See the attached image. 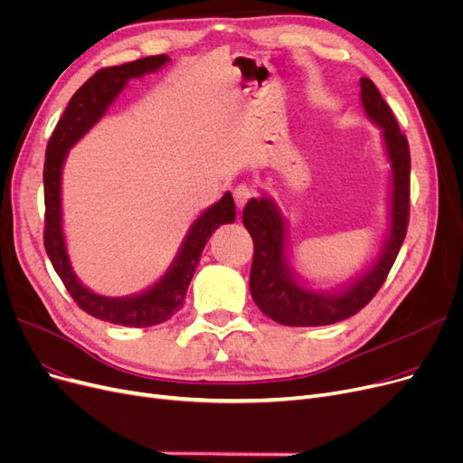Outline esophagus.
Here are the masks:
<instances>
[{
	"instance_id": "1",
	"label": "esophagus",
	"mask_w": 463,
	"mask_h": 463,
	"mask_svg": "<svg viewBox=\"0 0 463 463\" xmlns=\"http://www.w3.org/2000/svg\"><path fill=\"white\" fill-rule=\"evenodd\" d=\"M232 196H234V202H236V205H238V210H242L244 205L255 196V188H253L251 184L242 183V184H238V186L234 188Z\"/></svg>"
}]
</instances>
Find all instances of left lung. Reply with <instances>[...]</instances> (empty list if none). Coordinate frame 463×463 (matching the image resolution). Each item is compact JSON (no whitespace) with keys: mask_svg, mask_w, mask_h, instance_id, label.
Instances as JSON below:
<instances>
[{"mask_svg":"<svg viewBox=\"0 0 463 463\" xmlns=\"http://www.w3.org/2000/svg\"><path fill=\"white\" fill-rule=\"evenodd\" d=\"M363 107L383 129L392 165L391 236L382 260L337 296L301 288L284 261V219L270 200H250L242 222L253 241L250 292L255 305L284 326H328L356 315L380 292L404 242L410 219V148L397 118L370 78H361Z\"/></svg>","mask_w":463,"mask_h":463,"instance_id":"obj_1","label":"left lung"}]
</instances>
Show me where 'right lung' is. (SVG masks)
Wrapping results in <instances>:
<instances>
[{
  "mask_svg": "<svg viewBox=\"0 0 463 463\" xmlns=\"http://www.w3.org/2000/svg\"><path fill=\"white\" fill-rule=\"evenodd\" d=\"M167 61V55H154L126 62L122 66L100 68L99 72H95L81 85L71 99V102H68V107L61 116L45 148L43 246L51 260V265H53L64 288L68 289V294L72 296L81 311L99 320L119 324V326L146 328L154 326V324H162L174 317L184 303L186 289L200 263L203 246L208 244L210 236L219 225H222V222H232L236 215L234 200L231 193H227L208 212H203L196 219V222L191 227V232L184 238L181 253L177 255L175 263L165 272V277L156 286H152L148 292L135 298L110 299L90 292L88 288L78 282L71 263H68L61 229V169L66 150L105 114L107 107L124 90L129 78H139L145 72L156 71V68H160Z\"/></svg>",
  "mask_w": 463,
  "mask_h": 463,
  "instance_id": "add662e5",
  "label": "right lung"
}]
</instances>
